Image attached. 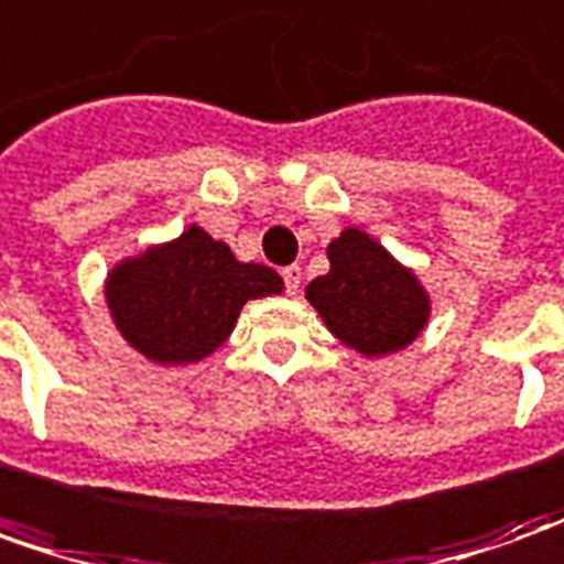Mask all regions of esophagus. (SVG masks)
I'll list each match as a JSON object with an SVG mask.
<instances>
[{
  "label": "esophagus",
  "instance_id": "esophagus-1",
  "mask_svg": "<svg viewBox=\"0 0 564 564\" xmlns=\"http://www.w3.org/2000/svg\"><path fill=\"white\" fill-rule=\"evenodd\" d=\"M281 278H283V283H286V290H290V293H296L299 286H302V268L286 265L281 271Z\"/></svg>",
  "mask_w": 564,
  "mask_h": 564
}]
</instances>
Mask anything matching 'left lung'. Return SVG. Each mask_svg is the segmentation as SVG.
Returning <instances> with one entry per match:
<instances>
[{
    "label": "left lung",
    "mask_w": 564,
    "mask_h": 564,
    "mask_svg": "<svg viewBox=\"0 0 564 564\" xmlns=\"http://www.w3.org/2000/svg\"><path fill=\"white\" fill-rule=\"evenodd\" d=\"M327 256L330 271L305 286V299L333 336L367 358L411 346L429 321L426 290L411 271L358 228L339 234Z\"/></svg>",
    "instance_id": "1"
}]
</instances>
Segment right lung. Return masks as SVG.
I'll use <instances>...</instances> for the list:
<instances>
[{"instance_id": "1", "label": "right lung", "mask_w": 564, "mask_h": 564, "mask_svg": "<svg viewBox=\"0 0 564 564\" xmlns=\"http://www.w3.org/2000/svg\"><path fill=\"white\" fill-rule=\"evenodd\" d=\"M265 265L237 262L203 228L113 268L107 305L126 343L160 364H191L213 355L234 330L247 299L281 293Z\"/></svg>"}]
</instances>
